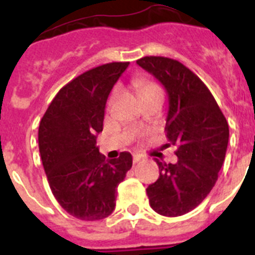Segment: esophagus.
<instances>
[{
    "mask_svg": "<svg viewBox=\"0 0 255 255\" xmlns=\"http://www.w3.org/2000/svg\"><path fill=\"white\" fill-rule=\"evenodd\" d=\"M141 159H143V155H141V154H134V155H132V162H134V163H138V162H140Z\"/></svg>",
    "mask_w": 255,
    "mask_h": 255,
    "instance_id": "1",
    "label": "esophagus"
}]
</instances>
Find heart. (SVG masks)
<instances>
[{"instance_id":"obj_1","label":"heart","mask_w":255,"mask_h":255,"mask_svg":"<svg viewBox=\"0 0 255 255\" xmlns=\"http://www.w3.org/2000/svg\"><path fill=\"white\" fill-rule=\"evenodd\" d=\"M135 87L138 88L139 92H140V96L145 93H149L153 91H158V85H155L154 83L149 82V80H145V79H136L135 80Z\"/></svg>"}]
</instances>
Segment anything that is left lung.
I'll list each match as a JSON object with an SVG mask.
<instances>
[{
	"label": "left lung",
	"instance_id": "obj_1",
	"mask_svg": "<svg viewBox=\"0 0 255 255\" xmlns=\"http://www.w3.org/2000/svg\"><path fill=\"white\" fill-rule=\"evenodd\" d=\"M136 64L166 89L164 130L177 147L175 164L155 159L159 177L147 188L149 204L159 215L177 217L199 206L215 186L226 155L229 124L206 84L181 62L147 56Z\"/></svg>",
	"mask_w": 255,
	"mask_h": 255
}]
</instances>
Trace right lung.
I'll use <instances>...</instances> for the list:
<instances>
[{
	"label": "right lung",
	"instance_id": "right-lung-1",
	"mask_svg": "<svg viewBox=\"0 0 255 255\" xmlns=\"http://www.w3.org/2000/svg\"><path fill=\"white\" fill-rule=\"evenodd\" d=\"M128 66L111 62L79 75L61 88L40 120L38 143L49 188L60 206L79 220L111 215L117 186L132 166L129 152L106 161L96 145L108 94Z\"/></svg>",
	"mask_w": 255,
	"mask_h": 255
}]
</instances>
